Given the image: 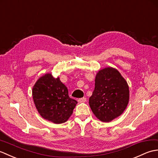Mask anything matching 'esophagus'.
Wrapping results in <instances>:
<instances>
[{
	"label": "esophagus",
	"instance_id": "esophagus-1",
	"mask_svg": "<svg viewBox=\"0 0 158 158\" xmlns=\"http://www.w3.org/2000/svg\"><path fill=\"white\" fill-rule=\"evenodd\" d=\"M86 101V99L85 97H83V98H80V99H79L78 100V102L79 103H85Z\"/></svg>",
	"mask_w": 158,
	"mask_h": 158
}]
</instances>
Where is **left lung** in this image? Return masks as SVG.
Wrapping results in <instances>:
<instances>
[{"label": "left lung", "mask_w": 158, "mask_h": 158, "mask_svg": "<svg viewBox=\"0 0 158 158\" xmlns=\"http://www.w3.org/2000/svg\"><path fill=\"white\" fill-rule=\"evenodd\" d=\"M129 86L115 68L108 67L97 73L89 106L101 122H110L120 116L129 102Z\"/></svg>", "instance_id": "8db88e82"}]
</instances>
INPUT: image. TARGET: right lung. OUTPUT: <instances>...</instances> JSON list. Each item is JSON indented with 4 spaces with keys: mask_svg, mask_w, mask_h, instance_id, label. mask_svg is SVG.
Listing matches in <instances>:
<instances>
[{
    "mask_svg": "<svg viewBox=\"0 0 158 158\" xmlns=\"http://www.w3.org/2000/svg\"><path fill=\"white\" fill-rule=\"evenodd\" d=\"M35 106L42 118L54 124H62L71 116L78 102L69 97L68 90L59 77L51 73L38 79L32 88Z\"/></svg>",
    "mask_w": 158,
    "mask_h": 158,
    "instance_id": "right-lung-1",
    "label": "right lung"
}]
</instances>
